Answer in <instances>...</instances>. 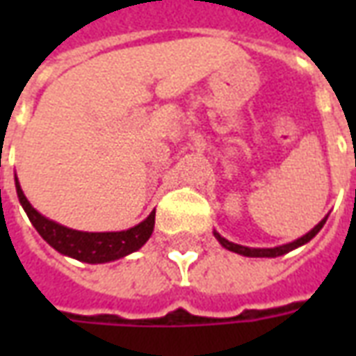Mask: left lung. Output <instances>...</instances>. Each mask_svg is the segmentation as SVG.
I'll list each match as a JSON object with an SVG mask.
<instances>
[{"label":"left lung","instance_id":"left-lung-1","mask_svg":"<svg viewBox=\"0 0 356 356\" xmlns=\"http://www.w3.org/2000/svg\"><path fill=\"white\" fill-rule=\"evenodd\" d=\"M326 219L328 217H324L321 223L314 227L313 231H309L307 234H303L301 238L293 240V242H290V244H284V246H276V248H248V246H240V244H234V242H229L227 238H223L219 232H213L216 234V238L219 240V244L223 248H227V250H231V252H234V254H240L244 255V257H278V255H284L288 254V252H291V250H296V248L303 246V244H307L309 240L314 238L316 234H318V231H321L322 227H324V223H326Z\"/></svg>","mask_w":356,"mask_h":356}]
</instances>
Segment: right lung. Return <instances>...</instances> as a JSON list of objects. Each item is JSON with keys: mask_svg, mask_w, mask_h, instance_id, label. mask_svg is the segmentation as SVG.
I'll list each match as a JSON object with an SVG mask.
<instances>
[{"mask_svg": "<svg viewBox=\"0 0 356 356\" xmlns=\"http://www.w3.org/2000/svg\"><path fill=\"white\" fill-rule=\"evenodd\" d=\"M15 186H17V196H19L20 206L26 211L30 223L34 225L35 231L51 248H55L58 254L74 257L83 263H108L120 257L137 252L145 242L150 238L154 231L156 211L135 225L127 231L120 232H83L68 229L65 225H58L43 217L38 209L32 208V204L20 188V183L15 175Z\"/></svg>", "mask_w": 356, "mask_h": 356, "instance_id": "add662e5", "label": "right lung"}]
</instances>
